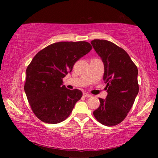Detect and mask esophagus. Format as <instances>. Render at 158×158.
Listing matches in <instances>:
<instances>
[{
    "instance_id": "esophagus-1",
    "label": "esophagus",
    "mask_w": 158,
    "mask_h": 158,
    "mask_svg": "<svg viewBox=\"0 0 158 158\" xmlns=\"http://www.w3.org/2000/svg\"><path fill=\"white\" fill-rule=\"evenodd\" d=\"M83 95H84V97H85V98L91 97V95L89 94V93H83Z\"/></svg>"
}]
</instances>
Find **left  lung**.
Returning a JSON list of instances; mask_svg holds the SVG:
<instances>
[{
  "mask_svg": "<svg viewBox=\"0 0 158 158\" xmlns=\"http://www.w3.org/2000/svg\"><path fill=\"white\" fill-rule=\"evenodd\" d=\"M91 44L105 66L103 80L107 95L99 98V107L93 111L98 122L105 126L121 123L132 108L139 93L138 69L122 48L105 40H94Z\"/></svg>",
  "mask_w": 158,
  "mask_h": 158,
  "instance_id": "left-lung-1",
  "label": "left lung"
}]
</instances>
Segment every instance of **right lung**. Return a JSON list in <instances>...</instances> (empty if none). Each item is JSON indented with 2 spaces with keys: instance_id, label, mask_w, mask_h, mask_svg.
Returning <instances> with one entry per match:
<instances>
[{
  "instance_id": "obj_1",
  "label": "right lung",
  "mask_w": 158,
  "mask_h": 158,
  "mask_svg": "<svg viewBox=\"0 0 158 158\" xmlns=\"http://www.w3.org/2000/svg\"><path fill=\"white\" fill-rule=\"evenodd\" d=\"M91 49L87 42H59L35 56L26 69L24 90L32 111L40 121L56 124L69 116L82 92L66 89L63 79Z\"/></svg>"
}]
</instances>
